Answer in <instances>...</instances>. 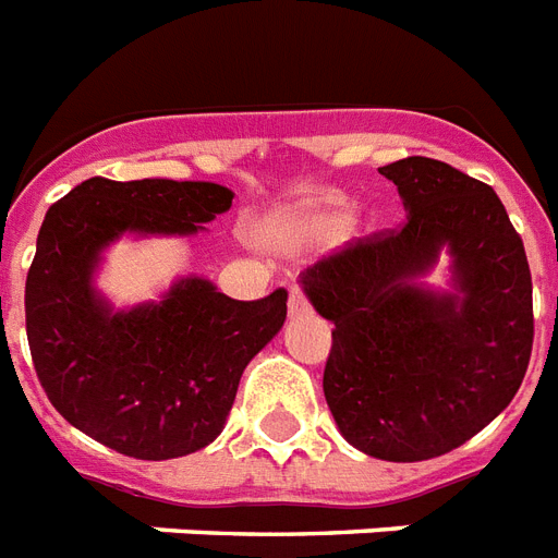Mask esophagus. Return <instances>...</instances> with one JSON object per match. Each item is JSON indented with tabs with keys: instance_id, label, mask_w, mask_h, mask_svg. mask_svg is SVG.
Listing matches in <instances>:
<instances>
[{
	"instance_id": "34e87169",
	"label": "esophagus",
	"mask_w": 558,
	"mask_h": 558,
	"mask_svg": "<svg viewBox=\"0 0 558 558\" xmlns=\"http://www.w3.org/2000/svg\"><path fill=\"white\" fill-rule=\"evenodd\" d=\"M288 311H291V316L311 314V300H307V293L302 291L300 284H293L291 288V296H288Z\"/></svg>"
}]
</instances>
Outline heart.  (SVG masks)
<instances>
[{
    "label": "heart",
    "instance_id": "heart-1",
    "mask_svg": "<svg viewBox=\"0 0 558 558\" xmlns=\"http://www.w3.org/2000/svg\"><path fill=\"white\" fill-rule=\"evenodd\" d=\"M293 227L300 233L328 239V235H333L342 227V216L337 209H305V213L293 218Z\"/></svg>",
    "mask_w": 558,
    "mask_h": 558
}]
</instances>
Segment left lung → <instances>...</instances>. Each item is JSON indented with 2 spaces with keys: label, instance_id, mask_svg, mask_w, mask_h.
I'll use <instances>...</instances> for the list:
<instances>
[{
  "label": "left lung",
  "instance_id": "left-lung-1",
  "mask_svg": "<svg viewBox=\"0 0 558 558\" xmlns=\"http://www.w3.org/2000/svg\"><path fill=\"white\" fill-rule=\"evenodd\" d=\"M380 175L398 186L403 221L325 256L302 284L333 323L323 391L345 440L383 461H426L515 398L533 351V279L493 186L421 155ZM440 243L457 256L461 298L411 284Z\"/></svg>",
  "mask_w": 558,
  "mask_h": 558
}]
</instances>
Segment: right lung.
<instances>
[{
  "mask_svg": "<svg viewBox=\"0 0 558 558\" xmlns=\"http://www.w3.org/2000/svg\"><path fill=\"white\" fill-rule=\"evenodd\" d=\"M233 204L207 181L88 178L51 204L25 279L31 360L57 412L141 461L204 449L225 429L244 365L288 314L279 288L239 302L181 279L158 305L109 314L92 291L97 253L120 233H195Z\"/></svg>",
  "mask_w": 558,
  "mask_h": 558,
  "instance_id": "obj_1",
  "label": "right lung"
}]
</instances>
